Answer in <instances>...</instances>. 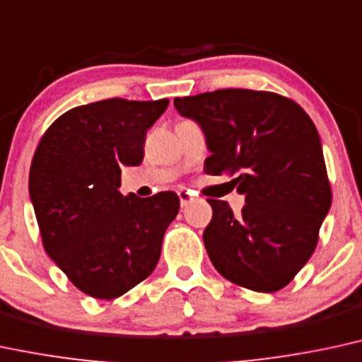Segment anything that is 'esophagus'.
<instances>
[{
  "instance_id": "obj_1",
  "label": "esophagus",
  "mask_w": 362,
  "mask_h": 362,
  "mask_svg": "<svg viewBox=\"0 0 362 362\" xmlns=\"http://www.w3.org/2000/svg\"><path fill=\"white\" fill-rule=\"evenodd\" d=\"M177 194H178V199H180V206H182V207L189 206V204L194 200L192 194H190L189 190H178Z\"/></svg>"
}]
</instances>
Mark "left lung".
<instances>
[{"instance_id":"1","label":"left lung","mask_w":362,"mask_h":362,"mask_svg":"<svg viewBox=\"0 0 362 362\" xmlns=\"http://www.w3.org/2000/svg\"><path fill=\"white\" fill-rule=\"evenodd\" d=\"M175 110L202 128L209 175L234 177L241 214L207 199L204 245L217 272L245 288L281 290L310 259L332 192L313 121L280 94L219 89L175 98Z\"/></svg>"}]
</instances>
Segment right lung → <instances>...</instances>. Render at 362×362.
<instances>
[{
	"label": "right lung",
	"instance_id": "1",
	"mask_svg": "<svg viewBox=\"0 0 362 362\" xmlns=\"http://www.w3.org/2000/svg\"><path fill=\"white\" fill-rule=\"evenodd\" d=\"M168 99H106L57 117L35 150L30 199L47 255L89 297H121L151 275L175 219V192H119L121 167L143 162L146 129Z\"/></svg>",
	"mask_w": 362,
	"mask_h": 362
}]
</instances>
